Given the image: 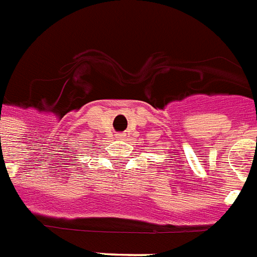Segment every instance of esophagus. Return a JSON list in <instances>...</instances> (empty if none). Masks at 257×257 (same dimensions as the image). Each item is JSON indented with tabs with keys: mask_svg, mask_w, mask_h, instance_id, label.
<instances>
[{
	"mask_svg": "<svg viewBox=\"0 0 257 257\" xmlns=\"http://www.w3.org/2000/svg\"><path fill=\"white\" fill-rule=\"evenodd\" d=\"M116 138H119V140H123V138H124V136H123V134H117V136H116Z\"/></svg>",
	"mask_w": 257,
	"mask_h": 257,
	"instance_id": "obj_1",
	"label": "esophagus"
}]
</instances>
